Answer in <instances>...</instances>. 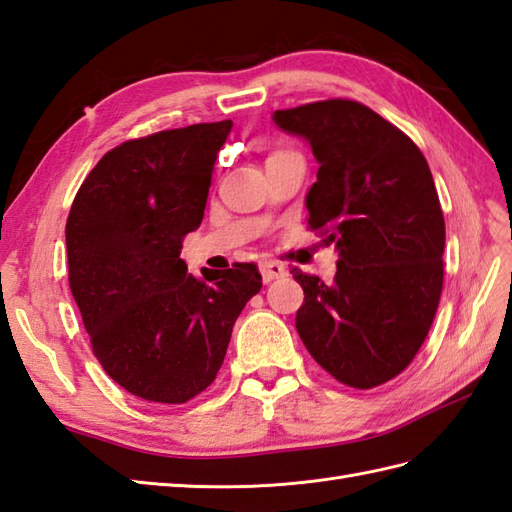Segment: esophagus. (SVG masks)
I'll return each instance as SVG.
<instances>
[{"instance_id": "1", "label": "esophagus", "mask_w": 512, "mask_h": 512, "mask_svg": "<svg viewBox=\"0 0 512 512\" xmlns=\"http://www.w3.org/2000/svg\"><path fill=\"white\" fill-rule=\"evenodd\" d=\"M259 270H261V279H264V283H270L274 279H281V277H285V274H287L285 266L279 264V261H261Z\"/></svg>"}]
</instances>
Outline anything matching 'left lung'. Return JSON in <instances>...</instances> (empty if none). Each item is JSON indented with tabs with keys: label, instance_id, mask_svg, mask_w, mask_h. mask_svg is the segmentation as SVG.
Wrapping results in <instances>:
<instances>
[{
	"label": "left lung",
	"instance_id": "left-lung-1",
	"mask_svg": "<svg viewBox=\"0 0 512 512\" xmlns=\"http://www.w3.org/2000/svg\"><path fill=\"white\" fill-rule=\"evenodd\" d=\"M320 168L307 192L309 229L335 244V281L292 270L305 303L296 331L339 383L372 389L413 361L443 287L445 222L426 157L383 116L329 99L277 110Z\"/></svg>",
	"mask_w": 512,
	"mask_h": 512
}]
</instances>
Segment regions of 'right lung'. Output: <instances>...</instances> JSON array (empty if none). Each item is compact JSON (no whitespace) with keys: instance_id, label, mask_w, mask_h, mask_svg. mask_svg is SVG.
<instances>
[{"instance_id":"add662e5","label":"right lung","mask_w":512,"mask_h":512,"mask_svg":"<svg viewBox=\"0 0 512 512\" xmlns=\"http://www.w3.org/2000/svg\"><path fill=\"white\" fill-rule=\"evenodd\" d=\"M231 127L127 140L101 157L71 205V294L101 368L142 400L183 404L212 385L235 320L261 290L255 264L214 270L207 284L179 257L183 235L201 227Z\"/></svg>"}]
</instances>
